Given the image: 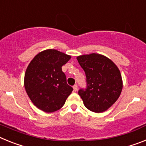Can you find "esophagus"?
I'll return each instance as SVG.
<instances>
[{"label":"esophagus","instance_id":"1","mask_svg":"<svg viewBox=\"0 0 146 146\" xmlns=\"http://www.w3.org/2000/svg\"><path fill=\"white\" fill-rule=\"evenodd\" d=\"M73 90H74L75 92H76V91L78 90V85H77V84H75V85L73 87Z\"/></svg>","mask_w":146,"mask_h":146}]
</instances>
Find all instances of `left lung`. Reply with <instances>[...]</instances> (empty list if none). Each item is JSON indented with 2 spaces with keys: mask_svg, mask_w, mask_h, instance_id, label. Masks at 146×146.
Instances as JSON below:
<instances>
[{
  "mask_svg": "<svg viewBox=\"0 0 146 146\" xmlns=\"http://www.w3.org/2000/svg\"><path fill=\"white\" fill-rule=\"evenodd\" d=\"M76 59L87 77V89L78 91L84 104L93 112L106 111L122 91L123 80L118 68L110 59L96 53L78 56Z\"/></svg>",
  "mask_w": 146,
  "mask_h": 146,
  "instance_id": "left-lung-1",
  "label": "left lung"
}]
</instances>
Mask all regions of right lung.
<instances>
[{"mask_svg":"<svg viewBox=\"0 0 146 146\" xmlns=\"http://www.w3.org/2000/svg\"><path fill=\"white\" fill-rule=\"evenodd\" d=\"M70 58L55 49H47L36 54L28 65L24 86L30 100L40 110L48 113L57 111L73 91L62 70Z\"/></svg>","mask_w":146,"mask_h":146,"instance_id":"add662e5","label":"right lung"}]
</instances>
